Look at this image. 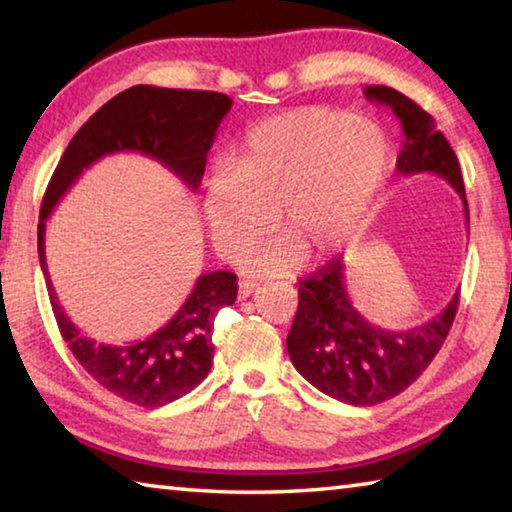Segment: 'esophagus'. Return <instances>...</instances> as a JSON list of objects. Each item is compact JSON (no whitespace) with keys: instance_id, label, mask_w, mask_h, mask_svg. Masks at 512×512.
I'll return each mask as SVG.
<instances>
[{"instance_id":"1","label":"esophagus","mask_w":512,"mask_h":512,"mask_svg":"<svg viewBox=\"0 0 512 512\" xmlns=\"http://www.w3.org/2000/svg\"><path fill=\"white\" fill-rule=\"evenodd\" d=\"M257 289H259V284L255 280H241L239 282V298H250Z\"/></svg>"}]
</instances>
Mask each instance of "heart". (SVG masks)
I'll return each mask as SVG.
<instances>
[{"instance_id":"1","label":"heart","mask_w":512,"mask_h":512,"mask_svg":"<svg viewBox=\"0 0 512 512\" xmlns=\"http://www.w3.org/2000/svg\"><path fill=\"white\" fill-rule=\"evenodd\" d=\"M391 164V142L375 121L345 110L298 108L250 131L241 160H219L203 207L216 250L237 259L275 225L287 235L244 257L253 273H287L305 253L348 244L366 219Z\"/></svg>"}]
</instances>
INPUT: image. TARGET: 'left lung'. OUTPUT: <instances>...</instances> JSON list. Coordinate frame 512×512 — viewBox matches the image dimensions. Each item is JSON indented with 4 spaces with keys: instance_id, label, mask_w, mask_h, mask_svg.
I'll use <instances>...</instances> for the list:
<instances>
[{
    "instance_id": "left-lung-1",
    "label": "left lung",
    "mask_w": 512,
    "mask_h": 512,
    "mask_svg": "<svg viewBox=\"0 0 512 512\" xmlns=\"http://www.w3.org/2000/svg\"><path fill=\"white\" fill-rule=\"evenodd\" d=\"M363 94L391 108L400 119L404 149L397 158V171L402 176L429 171L445 178L461 196L470 228L461 167L429 112L386 85H368ZM298 296V311L287 336L291 363L320 393L354 406L379 404L409 388L443 348L458 309V293H454L449 305L427 323L400 332L379 327L354 307L341 257L300 280Z\"/></svg>"
}]
</instances>
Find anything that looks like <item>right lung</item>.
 Masks as SVG:
<instances>
[{
	"label": "right lung",
	"mask_w": 512,
	"mask_h": 512,
	"mask_svg": "<svg viewBox=\"0 0 512 512\" xmlns=\"http://www.w3.org/2000/svg\"><path fill=\"white\" fill-rule=\"evenodd\" d=\"M230 108L232 99L221 92L133 85L101 106L72 137L42 198L38 257L60 334L97 384L146 409L178 400L207 377L214 359V316L221 307L235 305L237 275L203 273L176 316L146 339L121 345L97 343L60 307L47 271V219L81 173L110 153L149 155L196 192L205 173L207 151Z\"/></svg>",
	"instance_id": "add662e5"
}]
</instances>
